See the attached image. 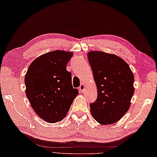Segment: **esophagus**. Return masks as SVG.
<instances>
[{"mask_svg":"<svg viewBox=\"0 0 157 157\" xmlns=\"http://www.w3.org/2000/svg\"><path fill=\"white\" fill-rule=\"evenodd\" d=\"M85 85H84L83 83H81V86H80L79 88H78L79 91L81 92V93H83V92L85 91Z\"/></svg>","mask_w":157,"mask_h":157,"instance_id":"34e87169","label":"esophagus"}]
</instances>
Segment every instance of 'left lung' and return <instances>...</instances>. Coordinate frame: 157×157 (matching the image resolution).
Instances as JSON below:
<instances>
[{"label": "left lung", "mask_w": 157, "mask_h": 157, "mask_svg": "<svg viewBox=\"0 0 157 157\" xmlns=\"http://www.w3.org/2000/svg\"><path fill=\"white\" fill-rule=\"evenodd\" d=\"M88 60L97 88L90 104L93 118L102 124L117 123L128 111L134 91V75L128 64L115 55L90 51Z\"/></svg>", "instance_id": "left-lung-1"}]
</instances>
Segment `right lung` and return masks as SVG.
<instances>
[{
	"label": "right lung",
	"instance_id": "1",
	"mask_svg": "<svg viewBox=\"0 0 157 157\" xmlns=\"http://www.w3.org/2000/svg\"><path fill=\"white\" fill-rule=\"evenodd\" d=\"M72 56V52L64 51L47 52L34 60L26 72V97L34 112L47 123L62 121L78 94L66 69Z\"/></svg>",
	"mask_w": 157,
	"mask_h": 157
}]
</instances>
